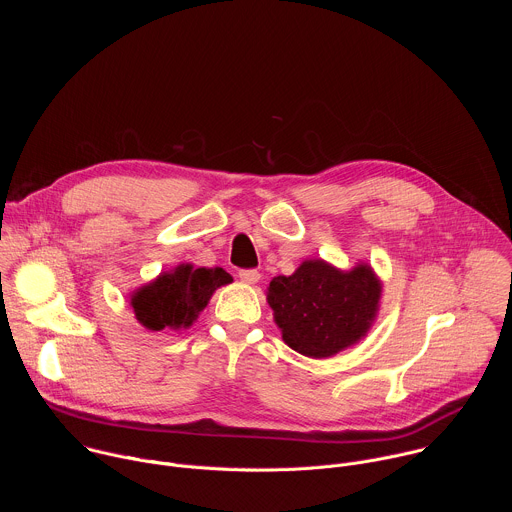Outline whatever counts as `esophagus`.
<instances>
[{"mask_svg":"<svg viewBox=\"0 0 512 512\" xmlns=\"http://www.w3.org/2000/svg\"><path fill=\"white\" fill-rule=\"evenodd\" d=\"M239 277H241L245 283H257L259 277H261V273H259L257 269H241V271H239Z\"/></svg>","mask_w":512,"mask_h":512,"instance_id":"obj_1","label":"esophagus"}]
</instances>
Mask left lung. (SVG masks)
Masks as SVG:
<instances>
[{
    "label": "left lung",
    "mask_w": 512,
    "mask_h": 512,
    "mask_svg": "<svg viewBox=\"0 0 512 512\" xmlns=\"http://www.w3.org/2000/svg\"><path fill=\"white\" fill-rule=\"evenodd\" d=\"M381 289L367 263L340 271L310 259L291 275L273 277L267 302L289 348L328 358L367 336L379 312Z\"/></svg>",
    "instance_id": "8db88e82"
}]
</instances>
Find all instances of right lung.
<instances>
[{"mask_svg":"<svg viewBox=\"0 0 512 512\" xmlns=\"http://www.w3.org/2000/svg\"><path fill=\"white\" fill-rule=\"evenodd\" d=\"M231 281L233 277L223 267L208 269L182 263L135 289L131 308L137 322L152 332L190 328L206 308L214 289Z\"/></svg>","mask_w":512,"mask_h":512,"instance_id":"obj_1","label":"right lung"}]
</instances>
